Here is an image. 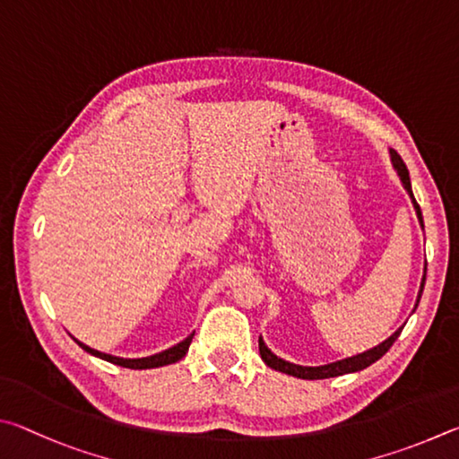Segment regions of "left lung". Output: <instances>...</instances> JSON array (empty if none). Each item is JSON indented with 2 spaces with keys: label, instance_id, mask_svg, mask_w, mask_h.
<instances>
[{
  "label": "left lung",
  "instance_id": "8db88e82",
  "mask_svg": "<svg viewBox=\"0 0 459 459\" xmlns=\"http://www.w3.org/2000/svg\"><path fill=\"white\" fill-rule=\"evenodd\" d=\"M391 160H393V167H395V171L399 173L401 177V183H403V187L407 189L409 197H411L413 201V207L417 212V217H420V221L423 225V215H421V209L420 205H417V201L413 197V191H411V181H409V171L407 167L403 163V159L399 157L397 151L391 149ZM428 270V268H425ZM423 286H425V274H423V280H421V288H420V296H417V304H420L421 300V294H423ZM415 304V308H417ZM401 331H403V326L397 328L395 333H393L387 341H383L381 344H377V347L368 349L365 352H360V355H355V357H349V359H342V360H336V363H328V365H323V367H302V365H294V363H288V360L276 357L274 352H272L266 342L262 341L260 336V355H262V360L266 363L270 368H274V371H280V373H286V375H292V377H299V379H328V377H339V375H347V373H357V371H363V368H367L368 365H373L375 360H379L385 352H387L393 342L397 341V336L401 334Z\"/></svg>",
  "mask_w": 459,
  "mask_h": 459
}]
</instances>
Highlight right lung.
Here are the masks:
<instances>
[{"mask_svg": "<svg viewBox=\"0 0 459 459\" xmlns=\"http://www.w3.org/2000/svg\"><path fill=\"white\" fill-rule=\"evenodd\" d=\"M195 334V333H193ZM193 334H189L187 339L181 341L179 344H175V347L167 349L163 352H157V355H151V357H143V359H120V357H112V355H107V352H100L96 349H91L88 344L84 342H78V347H82L86 352H91V355L99 357L102 360H108V363L112 365H118V367H125V368H155V367H165V365H171V363H177V360H181L185 357V352L189 351V344H191V339Z\"/></svg>", "mask_w": 459, "mask_h": 459, "instance_id": "right-lung-1", "label": "right lung"}]
</instances>
